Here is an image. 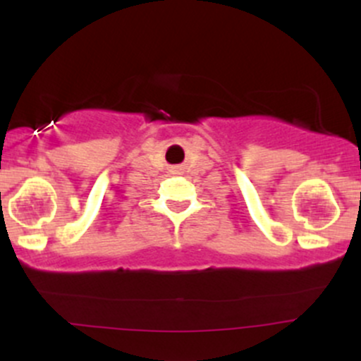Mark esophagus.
Returning <instances> with one entry per match:
<instances>
[{
	"label": "esophagus",
	"instance_id": "34e87169",
	"mask_svg": "<svg viewBox=\"0 0 361 361\" xmlns=\"http://www.w3.org/2000/svg\"><path fill=\"white\" fill-rule=\"evenodd\" d=\"M181 171V167L180 166H174V167H171V173L173 174H178Z\"/></svg>",
	"mask_w": 361,
	"mask_h": 361
}]
</instances>
